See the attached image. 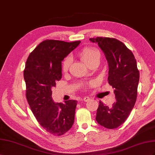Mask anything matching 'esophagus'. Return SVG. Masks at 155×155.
I'll use <instances>...</instances> for the list:
<instances>
[{
  "label": "esophagus",
  "instance_id": "obj_1",
  "mask_svg": "<svg viewBox=\"0 0 155 155\" xmlns=\"http://www.w3.org/2000/svg\"><path fill=\"white\" fill-rule=\"evenodd\" d=\"M83 100H84V101H85V102H87V101H88L89 100H90V97H87V96H86V97H84V98H83Z\"/></svg>",
  "mask_w": 155,
  "mask_h": 155
}]
</instances>
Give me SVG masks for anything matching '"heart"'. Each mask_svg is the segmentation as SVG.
I'll return each instance as SVG.
<instances>
[{
  "instance_id": "obj_1",
  "label": "heart",
  "mask_w": 155,
  "mask_h": 155,
  "mask_svg": "<svg viewBox=\"0 0 155 155\" xmlns=\"http://www.w3.org/2000/svg\"><path fill=\"white\" fill-rule=\"evenodd\" d=\"M78 56L83 62L86 64L87 66L95 61L96 60L99 58V54L98 51L90 47L84 48L79 52ZM71 62V60L70 57H68L64 60L62 63V71L64 72H66L68 70Z\"/></svg>"
}]
</instances>
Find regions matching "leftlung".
<instances>
[{"instance_id": "1", "label": "left lung", "mask_w": 155, "mask_h": 155, "mask_svg": "<svg viewBox=\"0 0 155 155\" xmlns=\"http://www.w3.org/2000/svg\"><path fill=\"white\" fill-rule=\"evenodd\" d=\"M104 52L108 64V82L116 99L111 107L99 102L96 121L107 129H116L125 122L137 98L140 73L135 57L124 43L115 38H90Z\"/></svg>"}]
</instances>
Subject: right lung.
<instances>
[{"mask_svg":"<svg viewBox=\"0 0 155 155\" xmlns=\"http://www.w3.org/2000/svg\"><path fill=\"white\" fill-rule=\"evenodd\" d=\"M80 43L45 40L26 60L24 71L26 99L39 124L53 135L65 134L74 123L77 101L54 103L52 88L61 78V61Z\"/></svg>","mask_w":155,"mask_h":155,"instance_id":"obj_1","label":"right lung"}]
</instances>
